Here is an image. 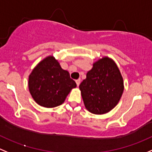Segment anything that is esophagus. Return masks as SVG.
Masks as SVG:
<instances>
[{
	"mask_svg": "<svg viewBox=\"0 0 152 152\" xmlns=\"http://www.w3.org/2000/svg\"><path fill=\"white\" fill-rule=\"evenodd\" d=\"M76 83H77V86H78L80 83V79H77V80H76Z\"/></svg>",
	"mask_w": 152,
	"mask_h": 152,
	"instance_id": "1",
	"label": "esophagus"
}]
</instances>
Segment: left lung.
<instances>
[{"mask_svg":"<svg viewBox=\"0 0 152 152\" xmlns=\"http://www.w3.org/2000/svg\"><path fill=\"white\" fill-rule=\"evenodd\" d=\"M79 89L86 109L102 115L118 104L124 91L123 77L115 61L103 57L93 63Z\"/></svg>","mask_w":152,"mask_h":152,"instance_id":"1","label":"left lung"}]
</instances>
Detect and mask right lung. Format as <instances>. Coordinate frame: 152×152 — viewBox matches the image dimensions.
Listing matches in <instances>:
<instances>
[{
  "label": "right lung",
  "instance_id": "1",
  "mask_svg": "<svg viewBox=\"0 0 152 152\" xmlns=\"http://www.w3.org/2000/svg\"><path fill=\"white\" fill-rule=\"evenodd\" d=\"M77 86L68 71L55 57L49 55L34 67L28 77V88L34 100L44 107L60 106L72 89Z\"/></svg>",
  "mask_w": 152,
  "mask_h": 152
}]
</instances>
